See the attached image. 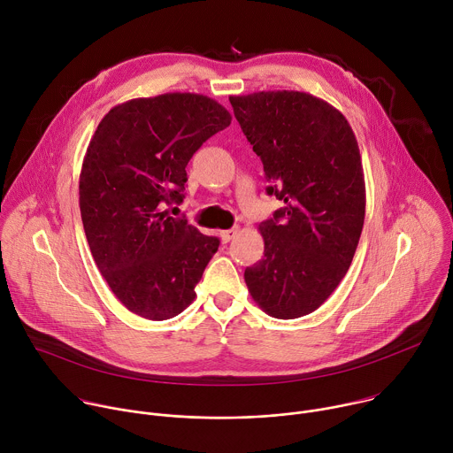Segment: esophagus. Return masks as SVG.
<instances>
[{
    "mask_svg": "<svg viewBox=\"0 0 453 453\" xmlns=\"http://www.w3.org/2000/svg\"><path fill=\"white\" fill-rule=\"evenodd\" d=\"M238 233V229L236 227H233V229H226V231H220V238H222V242H229V240H233L234 238V234Z\"/></svg>",
    "mask_w": 453,
    "mask_h": 453,
    "instance_id": "esophagus-1",
    "label": "esophagus"
}]
</instances>
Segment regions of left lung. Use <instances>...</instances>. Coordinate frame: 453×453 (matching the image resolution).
<instances>
[{
    "label": "left lung",
    "instance_id": "obj_1",
    "mask_svg": "<svg viewBox=\"0 0 453 453\" xmlns=\"http://www.w3.org/2000/svg\"><path fill=\"white\" fill-rule=\"evenodd\" d=\"M264 163L269 196L285 206L260 224L264 257L245 283L264 311L297 319L325 303L346 276L365 217L357 138L341 111L301 91L229 96Z\"/></svg>",
    "mask_w": 453,
    "mask_h": 453
}]
</instances>
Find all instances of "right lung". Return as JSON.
Masks as SVG:
<instances>
[{
    "instance_id": "add662e5",
    "label": "right lung",
    "mask_w": 453,
    "mask_h": 453,
    "mask_svg": "<svg viewBox=\"0 0 453 453\" xmlns=\"http://www.w3.org/2000/svg\"><path fill=\"white\" fill-rule=\"evenodd\" d=\"M231 114L213 98L165 93L112 107L89 142L79 204L95 264L119 303L165 320L196 299L220 240L165 210L182 203L186 165Z\"/></svg>"
}]
</instances>
